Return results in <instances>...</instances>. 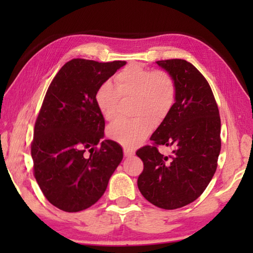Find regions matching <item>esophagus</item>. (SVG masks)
Masks as SVG:
<instances>
[{
  "instance_id": "1",
  "label": "esophagus",
  "mask_w": 253,
  "mask_h": 253,
  "mask_svg": "<svg viewBox=\"0 0 253 253\" xmlns=\"http://www.w3.org/2000/svg\"><path fill=\"white\" fill-rule=\"evenodd\" d=\"M124 155H125V157H130V156L134 155V153H132L131 151H129V149L125 148V149H124Z\"/></svg>"
}]
</instances>
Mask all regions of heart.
Here are the masks:
<instances>
[{"label":"heart","instance_id":"obj_1","mask_svg":"<svg viewBox=\"0 0 253 253\" xmlns=\"http://www.w3.org/2000/svg\"><path fill=\"white\" fill-rule=\"evenodd\" d=\"M115 84L105 81L96 92V104L106 121L118 116L122 99H132L134 121H119L109 128V136L126 148H135L151 134L154 123L168 118L176 100V85L169 72L153 71L129 65L115 76Z\"/></svg>","mask_w":253,"mask_h":253}]
</instances>
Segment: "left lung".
I'll list each match as a JSON object with an SVG mask.
<instances>
[{
    "instance_id": "1",
    "label": "left lung",
    "mask_w": 253,
    "mask_h": 253,
    "mask_svg": "<svg viewBox=\"0 0 253 253\" xmlns=\"http://www.w3.org/2000/svg\"><path fill=\"white\" fill-rule=\"evenodd\" d=\"M156 63L174 79L176 100L152 135L153 145L136 152L144 163L137 185L148 202L174 210L194 202L211 182L221 151V119L211 87L192 63L182 59ZM158 144L175 149L165 157Z\"/></svg>"
}]
</instances>
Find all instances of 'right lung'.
I'll use <instances>...</instances> for the list:
<instances>
[{
  "label": "right lung",
  "instance_id": "right-lung-1",
  "mask_svg": "<svg viewBox=\"0 0 253 253\" xmlns=\"http://www.w3.org/2000/svg\"><path fill=\"white\" fill-rule=\"evenodd\" d=\"M125 65L72 59L45 93L31 144L33 170L46 200L62 211L79 212L95 204L123 160L121 145L102 139L105 119L96 92Z\"/></svg>",
  "mask_w": 253,
  "mask_h": 253
}]
</instances>
